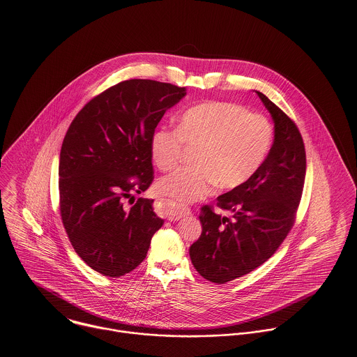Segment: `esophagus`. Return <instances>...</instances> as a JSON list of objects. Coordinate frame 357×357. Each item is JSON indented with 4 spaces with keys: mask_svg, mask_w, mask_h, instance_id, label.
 I'll use <instances>...</instances> for the list:
<instances>
[{
    "mask_svg": "<svg viewBox=\"0 0 357 357\" xmlns=\"http://www.w3.org/2000/svg\"><path fill=\"white\" fill-rule=\"evenodd\" d=\"M162 206H165L168 209V219L172 222V220H179L185 216H189L190 215V209L188 208H179V206H169L167 204H162Z\"/></svg>",
    "mask_w": 357,
    "mask_h": 357,
    "instance_id": "esophagus-1",
    "label": "esophagus"
}]
</instances>
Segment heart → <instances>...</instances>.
<instances>
[{
	"label": "heart",
	"instance_id": "obj_1",
	"mask_svg": "<svg viewBox=\"0 0 357 357\" xmlns=\"http://www.w3.org/2000/svg\"><path fill=\"white\" fill-rule=\"evenodd\" d=\"M183 144L196 149L193 169H179L158 182V193L174 205H186L208 196L216 185L233 190L261 168L274 145V126L263 115L227 101H205L186 109L176 131L160 128L151 139L158 168L172 171Z\"/></svg>",
	"mask_w": 357,
	"mask_h": 357
}]
</instances>
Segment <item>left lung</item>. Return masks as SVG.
<instances>
[{
	"instance_id": "obj_1",
	"label": "left lung",
	"mask_w": 357,
	"mask_h": 357,
	"mask_svg": "<svg viewBox=\"0 0 357 357\" xmlns=\"http://www.w3.org/2000/svg\"><path fill=\"white\" fill-rule=\"evenodd\" d=\"M274 120L271 152L256 175L218 197L229 216L204 205L202 233L189 253L198 274L226 283L249 274L275 252L291 230L305 181V146L296 126L263 93L256 91Z\"/></svg>"
}]
</instances>
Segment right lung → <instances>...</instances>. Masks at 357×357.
<instances>
[{
	"label": "right lung",
	"mask_w": 357,
	"mask_h": 357,
	"mask_svg": "<svg viewBox=\"0 0 357 357\" xmlns=\"http://www.w3.org/2000/svg\"><path fill=\"white\" fill-rule=\"evenodd\" d=\"M186 89L158 80L120 82L90 100L64 137L59 164L60 215L80 259L105 277L137 268L164 220L153 199L151 139L165 111Z\"/></svg>",
	"instance_id": "add662e5"
}]
</instances>
